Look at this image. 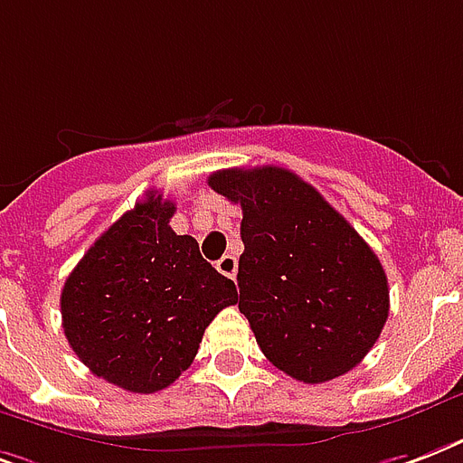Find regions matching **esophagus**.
<instances>
[{
  "label": "esophagus",
  "instance_id": "obj_1",
  "mask_svg": "<svg viewBox=\"0 0 463 463\" xmlns=\"http://www.w3.org/2000/svg\"><path fill=\"white\" fill-rule=\"evenodd\" d=\"M216 269L221 271L223 277L235 279V274H238V257H235V255H223L216 262Z\"/></svg>",
  "mask_w": 463,
  "mask_h": 463
}]
</instances>
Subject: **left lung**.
<instances>
[{
  "label": "left lung",
  "mask_w": 463,
  "mask_h": 463,
  "mask_svg": "<svg viewBox=\"0 0 463 463\" xmlns=\"http://www.w3.org/2000/svg\"><path fill=\"white\" fill-rule=\"evenodd\" d=\"M208 186L242 208L238 308L264 357L303 383L354 369L388 317L372 247L291 169H221Z\"/></svg>",
  "instance_id": "1"
}]
</instances>
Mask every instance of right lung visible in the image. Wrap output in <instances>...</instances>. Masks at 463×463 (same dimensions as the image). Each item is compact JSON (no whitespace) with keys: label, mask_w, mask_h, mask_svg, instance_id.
<instances>
[{"label":"right lung","mask_w":463,"mask_h":463,"mask_svg":"<svg viewBox=\"0 0 463 463\" xmlns=\"http://www.w3.org/2000/svg\"><path fill=\"white\" fill-rule=\"evenodd\" d=\"M172 216L175 203L147 192L101 232L60 294L72 352L130 393L175 383L211 320L238 303L235 284L201 257L192 235L169 228Z\"/></svg>","instance_id":"1"}]
</instances>
